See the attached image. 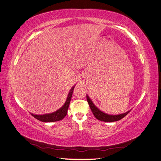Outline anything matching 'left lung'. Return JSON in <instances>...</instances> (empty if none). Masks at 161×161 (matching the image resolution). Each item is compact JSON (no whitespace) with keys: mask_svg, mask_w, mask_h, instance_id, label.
I'll use <instances>...</instances> for the list:
<instances>
[{"mask_svg":"<svg viewBox=\"0 0 161 161\" xmlns=\"http://www.w3.org/2000/svg\"><path fill=\"white\" fill-rule=\"evenodd\" d=\"M86 100L88 103L89 105L90 108L95 118L99 119L100 121H105V122H114V121H119L120 119H121L122 118H124L125 116H126L129 112H126V113H124L123 114H120V115H108L106 114L103 112L101 111L98 108H96L95 106V105L92 103V102L91 101V100L90 99L89 97L86 95Z\"/></svg>","mask_w":161,"mask_h":161,"instance_id":"1","label":"left lung"}]
</instances>
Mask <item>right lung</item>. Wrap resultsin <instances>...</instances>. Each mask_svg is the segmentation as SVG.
Masks as SVG:
<instances>
[{
    "instance_id": "add662e5",
    "label": "right lung",
    "mask_w": 161,
    "mask_h": 161,
    "mask_svg": "<svg viewBox=\"0 0 161 161\" xmlns=\"http://www.w3.org/2000/svg\"><path fill=\"white\" fill-rule=\"evenodd\" d=\"M74 88L75 86H73L71 89L70 92L69 93V95H68L67 99L65 102V103L62 106V108H61L60 109H58V111L54 112V113L42 115H33L31 114V115L34 117L36 119L40 120L41 121H43V122H53V121H60V120H62V119H64V117L67 114L68 109H69V107L70 105V99L72 95V92H73V90H74Z\"/></svg>"
}]
</instances>
